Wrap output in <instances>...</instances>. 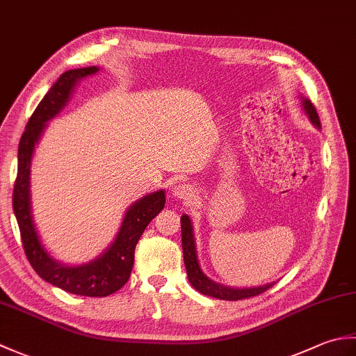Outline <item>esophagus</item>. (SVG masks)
I'll list each match as a JSON object with an SVG mask.
<instances>
[{
	"mask_svg": "<svg viewBox=\"0 0 356 356\" xmlns=\"http://www.w3.org/2000/svg\"><path fill=\"white\" fill-rule=\"evenodd\" d=\"M174 197L182 199V200H191L194 197V190L191 188V185L188 184H180L177 186H174L172 190Z\"/></svg>",
	"mask_w": 356,
	"mask_h": 356,
	"instance_id": "obj_1",
	"label": "esophagus"
}]
</instances>
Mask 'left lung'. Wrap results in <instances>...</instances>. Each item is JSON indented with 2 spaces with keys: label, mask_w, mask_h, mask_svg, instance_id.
I'll list each match as a JSON object with an SVG mask.
<instances>
[{
  "label": "left lung",
  "mask_w": 356,
  "mask_h": 356,
  "mask_svg": "<svg viewBox=\"0 0 356 356\" xmlns=\"http://www.w3.org/2000/svg\"><path fill=\"white\" fill-rule=\"evenodd\" d=\"M303 107L305 111L307 113L309 119L316 127L320 125V116L316 113V108L312 105L311 101L303 99ZM180 226H182V248H184V260H185V266H186V274L188 280L195 287L200 293H205L208 297L218 298V300H229V301H237V300H243L249 297H255V295H260L264 291H268L269 287L274 284H266V286H260V287H251V289H232V287H226L218 283H214L213 280H209L205 274H203L199 261H197V255H195V245H194V236H193V226L190 217L186 214L182 216L180 218Z\"/></svg>",
  "instance_id": "left-lung-1"
}]
</instances>
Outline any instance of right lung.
Segmentation results:
<instances>
[{"label":"right lung","instance_id":"add662e5","mask_svg":"<svg viewBox=\"0 0 356 356\" xmlns=\"http://www.w3.org/2000/svg\"><path fill=\"white\" fill-rule=\"evenodd\" d=\"M97 72V67L69 70L38 104L30 116L18 147V174L13 185V213L19 226L22 248L29 263L41 278L61 289L84 297H107L122 287L130 278L134 249L148 223L161 213L165 205V193L161 190L138 200L127 211L116 240L99 259L82 266H64L51 259L38 237L30 213V161L35 143L40 139L45 122L55 118L70 97L74 84Z\"/></svg>","mask_w":356,"mask_h":356}]
</instances>
